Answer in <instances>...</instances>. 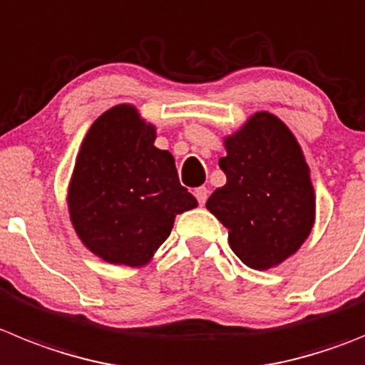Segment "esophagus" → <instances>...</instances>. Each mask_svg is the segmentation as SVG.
<instances>
[{"instance_id":"esophagus-1","label":"esophagus","mask_w":365,"mask_h":365,"mask_svg":"<svg viewBox=\"0 0 365 365\" xmlns=\"http://www.w3.org/2000/svg\"><path fill=\"white\" fill-rule=\"evenodd\" d=\"M208 193H210V190L206 188V186H200V188H195L193 195H195V199L199 200V205L202 206L206 202V199H208Z\"/></svg>"}]
</instances>
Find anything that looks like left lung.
Masks as SVG:
<instances>
[{"label":"left lung","instance_id":"left-lung-1","mask_svg":"<svg viewBox=\"0 0 365 365\" xmlns=\"http://www.w3.org/2000/svg\"><path fill=\"white\" fill-rule=\"evenodd\" d=\"M219 166L226 185L206 208L228 228L237 257L253 269H269L299 252L315 224V190L292 130L269 112H257L224 137Z\"/></svg>","mask_w":365,"mask_h":365}]
</instances>
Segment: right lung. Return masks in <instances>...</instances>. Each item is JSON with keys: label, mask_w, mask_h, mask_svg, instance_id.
Listing matches in <instances>:
<instances>
[{"label": "right lung", "mask_w": 365, "mask_h": 365, "mask_svg": "<svg viewBox=\"0 0 365 365\" xmlns=\"http://www.w3.org/2000/svg\"><path fill=\"white\" fill-rule=\"evenodd\" d=\"M155 137L135 106L117 105L93 121L79 148L66 195L70 220L86 248L108 264L146 266L175 215L197 206Z\"/></svg>", "instance_id": "obj_1"}]
</instances>
